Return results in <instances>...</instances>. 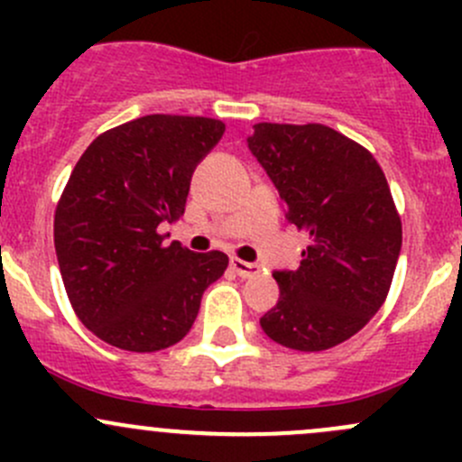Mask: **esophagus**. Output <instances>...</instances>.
Masks as SVG:
<instances>
[{"label":"esophagus","instance_id":"1","mask_svg":"<svg viewBox=\"0 0 462 462\" xmlns=\"http://www.w3.org/2000/svg\"><path fill=\"white\" fill-rule=\"evenodd\" d=\"M230 265H232V270H235V273L239 274L241 279H250V277H254V274H259V265L257 263H248V261L232 259Z\"/></svg>","mask_w":462,"mask_h":462}]
</instances>
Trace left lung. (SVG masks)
Segmentation results:
<instances>
[{"mask_svg": "<svg viewBox=\"0 0 462 462\" xmlns=\"http://www.w3.org/2000/svg\"><path fill=\"white\" fill-rule=\"evenodd\" d=\"M248 149L309 235L297 270H274L279 300L259 319L277 344L326 351L353 337L384 304L402 223L389 183L362 144L326 125H254Z\"/></svg>", "mask_w": 462, "mask_h": 462, "instance_id": "1", "label": "left lung"}]
</instances>
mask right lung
<instances>
[{"instance_id":"obj_1","label":"right lung","mask_w":462,"mask_h":462,"mask_svg":"<svg viewBox=\"0 0 462 462\" xmlns=\"http://www.w3.org/2000/svg\"><path fill=\"white\" fill-rule=\"evenodd\" d=\"M226 125L153 114L100 134L64 188L53 236L69 301L111 346L153 353L192 328L227 254L165 244L161 223L183 217L199 162Z\"/></svg>"}]
</instances>
